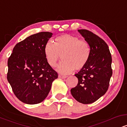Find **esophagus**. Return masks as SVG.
I'll return each instance as SVG.
<instances>
[{"label":"esophagus","mask_w":127,"mask_h":127,"mask_svg":"<svg viewBox=\"0 0 127 127\" xmlns=\"http://www.w3.org/2000/svg\"><path fill=\"white\" fill-rule=\"evenodd\" d=\"M67 77V76H63V75H59V78H62V79H65Z\"/></svg>","instance_id":"esophagus-1"}]
</instances>
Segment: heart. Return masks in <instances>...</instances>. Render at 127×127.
Masks as SVG:
<instances>
[{
    "instance_id": "1",
    "label": "heart",
    "mask_w": 127,
    "mask_h": 127,
    "mask_svg": "<svg viewBox=\"0 0 127 127\" xmlns=\"http://www.w3.org/2000/svg\"><path fill=\"white\" fill-rule=\"evenodd\" d=\"M44 52L48 63L53 67L62 56L63 61L57 70L62 74H69L75 69L80 70L85 66L90 59L91 48L87 40L65 34L57 36L55 43L52 41L46 42Z\"/></svg>"
}]
</instances>
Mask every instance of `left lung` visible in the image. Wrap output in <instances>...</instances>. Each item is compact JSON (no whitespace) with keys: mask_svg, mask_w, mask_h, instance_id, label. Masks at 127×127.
<instances>
[{"mask_svg":"<svg viewBox=\"0 0 127 127\" xmlns=\"http://www.w3.org/2000/svg\"><path fill=\"white\" fill-rule=\"evenodd\" d=\"M91 48L87 64L75 74L78 84L71 89L77 101L90 104L97 101L107 92L112 75V56L107 43L99 36L85 29L78 30Z\"/></svg>","mask_w":127,"mask_h":127,"instance_id":"left-lung-1","label":"left lung"}]
</instances>
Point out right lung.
Segmentation results:
<instances>
[{
  "label": "right lung",
  "instance_id": "add662e5",
  "mask_svg": "<svg viewBox=\"0 0 127 127\" xmlns=\"http://www.w3.org/2000/svg\"><path fill=\"white\" fill-rule=\"evenodd\" d=\"M52 33L39 32L17 43L8 60L7 79L20 101L35 104L48 95L58 73L48 63L44 47Z\"/></svg>",
  "mask_w": 127,
  "mask_h": 127
}]
</instances>
